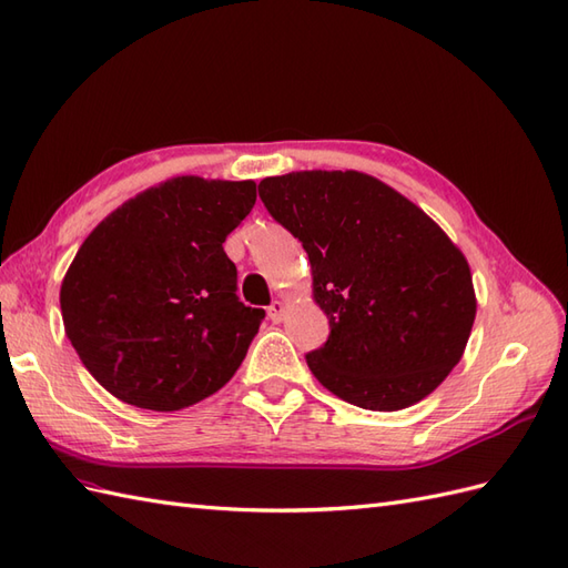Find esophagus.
Instances as JSON below:
<instances>
[{
	"label": "esophagus",
	"instance_id": "34e87169",
	"mask_svg": "<svg viewBox=\"0 0 568 568\" xmlns=\"http://www.w3.org/2000/svg\"><path fill=\"white\" fill-rule=\"evenodd\" d=\"M285 314H287V304L281 302V300H275L271 307H268V318H271L273 324H281L283 318H285Z\"/></svg>",
	"mask_w": 568,
	"mask_h": 568
}]
</instances>
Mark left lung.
<instances>
[{
    "instance_id": "obj_1",
    "label": "left lung",
    "mask_w": 568,
    "mask_h": 568,
    "mask_svg": "<svg viewBox=\"0 0 568 568\" xmlns=\"http://www.w3.org/2000/svg\"><path fill=\"white\" fill-rule=\"evenodd\" d=\"M258 196L302 242L331 336L307 355L333 396L394 413L427 398L468 345L477 297L468 258L394 186L357 170L266 178Z\"/></svg>"
}]
</instances>
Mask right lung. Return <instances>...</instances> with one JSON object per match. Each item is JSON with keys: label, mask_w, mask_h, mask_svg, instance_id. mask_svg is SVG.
Masks as SVG:
<instances>
[{"label": "right lung", "mask_w": 568, "mask_h": 568, "mask_svg": "<svg viewBox=\"0 0 568 568\" xmlns=\"http://www.w3.org/2000/svg\"><path fill=\"white\" fill-rule=\"evenodd\" d=\"M256 201V182L170 178L100 221L64 273V333L114 398L158 413L223 388L264 310L237 300L223 242Z\"/></svg>", "instance_id": "right-lung-1"}]
</instances>
